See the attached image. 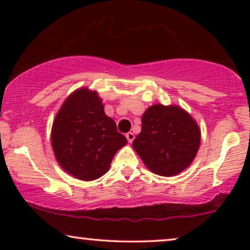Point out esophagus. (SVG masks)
Returning a JSON list of instances; mask_svg holds the SVG:
<instances>
[{"instance_id": "34e87169", "label": "esophagus", "mask_w": 250, "mask_h": 250, "mask_svg": "<svg viewBox=\"0 0 250 250\" xmlns=\"http://www.w3.org/2000/svg\"><path fill=\"white\" fill-rule=\"evenodd\" d=\"M126 139H127V141H128L129 143H132L133 140H134V134H133L132 132L126 133Z\"/></svg>"}]
</instances>
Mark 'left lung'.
I'll return each instance as SVG.
<instances>
[{
  "label": "left lung",
  "instance_id": "1",
  "mask_svg": "<svg viewBox=\"0 0 250 250\" xmlns=\"http://www.w3.org/2000/svg\"><path fill=\"white\" fill-rule=\"evenodd\" d=\"M200 145L193 118L176 105L153 104L142 116L141 133L133 148L155 174L173 176L192 163Z\"/></svg>",
  "mask_w": 250,
  "mask_h": 250
}]
</instances>
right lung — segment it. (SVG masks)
<instances>
[{
  "instance_id": "obj_1",
  "label": "right lung",
  "mask_w": 250,
  "mask_h": 250,
  "mask_svg": "<svg viewBox=\"0 0 250 250\" xmlns=\"http://www.w3.org/2000/svg\"><path fill=\"white\" fill-rule=\"evenodd\" d=\"M52 148L58 163L78 180L104 175L115 153L127 143L104 114L97 92L81 88L69 95L53 122Z\"/></svg>"
}]
</instances>
